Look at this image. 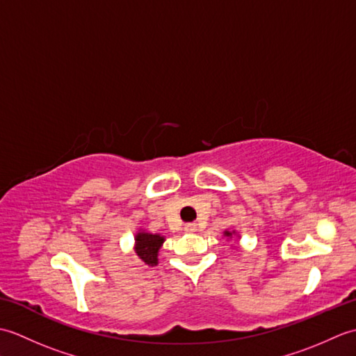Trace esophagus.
I'll list each match as a JSON object with an SVG mask.
<instances>
[{"instance_id":"obj_1","label":"esophagus","mask_w":356,"mask_h":356,"mask_svg":"<svg viewBox=\"0 0 356 356\" xmlns=\"http://www.w3.org/2000/svg\"><path fill=\"white\" fill-rule=\"evenodd\" d=\"M184 229H185L186 232H195V229H197V226H195L194 223H186V225L184 226Z\"/></svg>"}]
</instances>
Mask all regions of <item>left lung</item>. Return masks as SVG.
<instances>
[{"label": "left lung", "instance_id": "obj_1", "mask_svg": "<svg viewBox=\"0 0 356 356\" xmlns=\"http://www.w3.org/2000/svg\"><path fill=\"white\" fill-rule=\"evenodd\" d=\"M223 237H225L226 240H234V241H236V243H238L240 234H238L236 229H225V231H223ZM234 248H237V246H234Z\"/></svg>", "mask_w": 356, "mask_h": 356}]
</instances>
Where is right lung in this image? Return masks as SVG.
Segmentation results:
<instances>
[{
	"mask_svg": "<svg viewBox=\"0 0 356 356\" xmlns=\"http://www.w3.org/2000/svg\"><path fill=\"white\" fill-rule=\"evenodd\" d=\"M165 237L161 234H153L145 229H139L134 236V252L140 263L148 266H156L159 263V251L163 246Z\"/></svg>",
	"mask_w": 356,
	"mask_h": 356,
	"instance_id": "obj_1",
	"label": "right lung"
}]
</instances>
